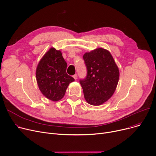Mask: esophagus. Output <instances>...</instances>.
Instances as JSON below:
<instances>
[{
    "label": "esophagus",
    "instance_id": "1",
    "mask_svg": "<svg viewBox=\"0 0 156 156\" xmlns=\"http://www.w3.org/2000/svg\"><path fill=\"white\" fill-rule=\"evenodd\" d=\"M73 78H74V79H75V80H76L77 78H78V75H77V74H75V75H73Z\"/></svg>",
    "mask_w": 156,
    "mask_h": 156
}]
</instances>
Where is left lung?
I'll return each mask as SVG.
<instances>
[{"instance_id": "1", "label": "left lung", "mask_w": 156, "mask_h": 156, "mask_svg": "<svg viewBox=\"0 0 156 156\" xmlns=\"http://www.w3.org/2000/svg\"><path fill=\"white\" fill-rule=\"evenodd\" d=\"M83 59L87 68L85 79L80 80L86 101L92 105H101L115 92L119 71L111 52L97 48L86 52Z\"/></svg>"}]
</instances>
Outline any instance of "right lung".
Listing matches in <instances>:
<instances>
[{
  "instance_id": "obj_1",
  "label": "right lung",
  "mask_w": 156,
  "mask_h": 156,
  "mask_svg": "<svg viewBox=\"0 0 156 156\" xmlns=\"http://www.w3.org/2000/svg\"><path fill=\"white\" fill-rule=\"evenodd\" d=\"M67 63L60 51L51 47L39 61L36 69L40 92L48 99L57 102L64 97L69 84L75 81L66 73Z\"/></svg>"
}]
</instances>
